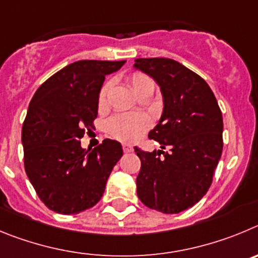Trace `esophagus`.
<instances>
[{
	"mask_svg": "<svg viewBox=\"0 0 258 258\" xmlns=\"http://www.w3.org/2000/svg\"><path fill=\"white\" fill-rule=\"evenodd\" d=\"M123 152L124 153L134 152V148H132L131 144H123Z\"/></svg>",
	"mask_w": 258,
	"mask_h": 258,
	"instance_id": "34e87169",
	"label": "esophagus"
}]
</instances>
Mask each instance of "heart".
<instances>
[{
	"instance_id": "heart-1",
	"label": "heart",
	"mask_w": 258,
	"mask_h": 258,
	"mask_svg": "<svg viewBox=\"0 0 258 258\" xmlns=\"http://www.w3.org/2000/svg\"><path fill=\"white\" fill-rule=\"evenodd\" d=\"M128 83L135 94L139 97L143 95H153L155 90V82L148 74L141 72H134L128 76ZM112 81L104 83L101 86L97 104L99 108H104L108 103V96L110 89H112ZM150 127V118L145 114H134V113H122V114L113 115L106 122V128L113 138L120 141H131L138 140L141 135Z\"/></svg>"
}]
</instances>
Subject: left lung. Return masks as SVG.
<instances>
[{
	"label": "left lung",
	"instance_id": "1",
	"mask_svg": "<svg viewBox=\"0 0 258 258\" xmlns=\"http://www.w3.org/2000/svg\"><path fill=\"white\" fill-rule=\"evenodd\" d=\"M135 61V68L159 85L164 103L159 123L149 132L163 150L149 153L135 146L141 161L138 197L152 210L178 213L198 203L212 184L224 146L221 109L208 83L178 61Z\"/></svg>",
	"mask_w": 258,
	"mask_h": 258
}]
</instances>
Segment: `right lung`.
<instances>
[{
  "mask_svg": "<svg viewBox=\"0 0 258 258\" xmlns=\"http://www.w3.org/2000/svg\"><path fill=\"white\" fill-rule=\"evenodd\" d=\"M123 64L76 61L51 76L32 97L22 130L24 168L38 198L54 212L74 215L94 207L123 154L115 140L105 139L91 152L80 141L94 128L105 76Z\"/></svg>",
  "mask_w": 258,
  "mask_h": 258,
  "instance_id": "obj_1",
  "label": "right lung"
}]
</instances>
